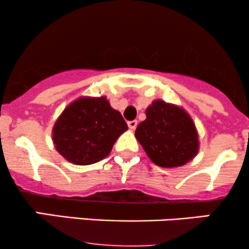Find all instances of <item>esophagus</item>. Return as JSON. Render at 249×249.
I'll list each match as a JSON object with an SVG mask.
<instances>
[{"mask_svg": "<svg viewBox=\"0 0 249 249\" xmlns=\"http://www.w3.org/2000/svg\"><path fill=\"white\" fill-rule=\"evenodd\" d=\"M137 124H138V122L137 121H130L127 123L128 128H130V130H134V128L137 127Z\"/></svg>", "mask_w": 249, "mask_h": 249, "instance_id": "1", "label": "esophagus"}]
</instances>
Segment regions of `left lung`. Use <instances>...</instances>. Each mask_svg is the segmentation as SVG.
Masks as SVG:
<instances>
[{"instance_id": "left-lung-1", "label": "left lung", "mask_w": 249, "mask_h": 249, "mask_svg": "<svg viewBox=\"0 0 249 249\" xmlns=\"http://www.w3.org/2000/svg\"><path fill=\"white\" fill-rule=\"evenodd\" d=\"M148 158L160 167H179L198 154L199 136L194 122L178 105L157 99L146 108V119L136 128Z\"/></svg>"}]
</instances>
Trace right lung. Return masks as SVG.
Masks as SVG:
<instances>
[{"label":"right lung","instance_id":"add662e5","mask_svg":"<svg viewBox=\"0 0 249 249\" xmlns=\"http://www.w3.org/2000/svg\"><path fill=\"white\" fill-rule=\"evenodd\" d=\"M126 130L121 112L111 107L107 97H79L57 118L53 142L68 161L90 165L107 157Z\"/></svg>","mask_w":249,"mask_h":249}]
</instances>
